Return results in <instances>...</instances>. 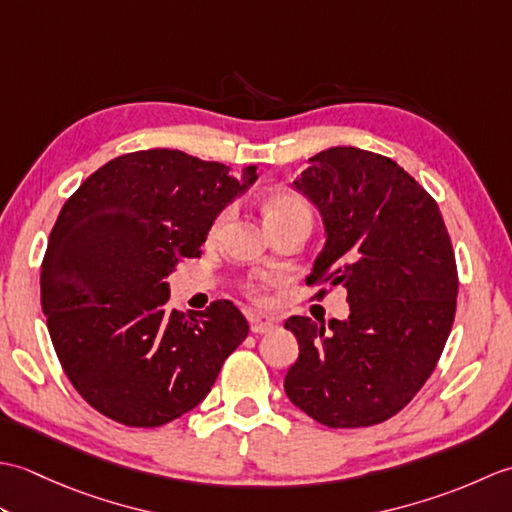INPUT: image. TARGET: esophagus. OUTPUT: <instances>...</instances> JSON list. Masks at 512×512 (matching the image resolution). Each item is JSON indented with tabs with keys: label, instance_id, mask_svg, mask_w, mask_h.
Segmentation results:
<instances>
[{
	"label": "esophagus",
	"instance_id": "1",
	"mask_svg": "<svg viewBox=\"0 0 512 512\" xmlns=\"http://www.w3.org/2000/svg\"><path fill=\"white\" fill-rule=\"evenodd\" d=\"M250 332L253 334H264V332H270L275 328V321L273 319H262V317H250Z\"/></svg>",
	"mask_w": 512,
	"mask_h": 512
}]
</instances>
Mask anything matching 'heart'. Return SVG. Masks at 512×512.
Returning <instances> with one entry per match:
<instances>
[{"label": "heart", "instance_id": "1", "mask_svg": "<svg viewBox=\"0 0 512 512\" xmlns=\"http://www.w3.org/2000/svg\"><path fill=\"white\" fill-rule=\"evenodd\" d=\"M264 213H266V220L268 224H275L281 220H288V217H308L312 220V209L310 204L301 198V195L292 193V191H275V193H268L264 198ZM228 217V211H222L220 215L213 220L211 226V235L220 233V228L224 226ZM253 295L259 299L257 290H253Z\"/></svg>", "mask_w": 512, "mask_h": 512}]
</instances>
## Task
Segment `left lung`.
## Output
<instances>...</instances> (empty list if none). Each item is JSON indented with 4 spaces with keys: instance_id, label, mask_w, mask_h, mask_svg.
Instances as JSON below:
<instances>
[{
    "instance_id": "left-lung-1",
    "label": "left lung",
    "mask_w": 512,
    "mask_h": 512,
    "mask_svg": "<svg viewBox=\"0 0 512 512\" xmlns=\"http://www.w3.org/2000/svg\"><path fill=\"white\" fill-rule=\"evenodd\" d=\"M295 187L325 226L306 281L343 286L350 317L332 319L330 330L310 317L286 321L299 341L286 394L325 427H372L409 405L449 339L458 297L451 237L436 200L372 151L325 149Z\"/></svg>"
}]
</instances>
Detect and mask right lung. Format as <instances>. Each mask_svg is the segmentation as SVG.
Here are the masks:
<instances>
[{
    "label": "right lung",
    "mask_w": 512,
    "mask_h": 512,
    "mask_svg": "<svg viewBox=\"0 0 512 512\" xmlns=\"http://www.w3.org/2000/svg\"><path fill=\"white\" fill-rule=\"evenodd\" d=\"M178 149L118 156L76 189L41 264V308L65 376L125 427L198 407L248 323L231 301L184 317L169 275L200 257L213 220L257 180Z\"/></svg>",
    "instance_id": "add662e5"
}]
</instances>
